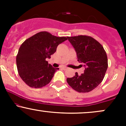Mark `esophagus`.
Here are the masks:
<instances>
[{"instance_id":"34e87169","label":"esophagus","mask_w":126,"mask_h":126,"mask_svg":"<svg viewBox=\"0 0 126 126\" xmlns=\"http://www.w3.org/2000/svg\"><path fill=\"white\" fill-rule=\"evenodd\" d=\"M62 68L63 69V70H66V69H67V67H62Z\"/></svg>"}]
</instances>
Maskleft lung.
<instances>
[{"label":"left lung","mask_w":126,"mask_h":126,"mask_svg":"<svg viewBox=\"0 0 126 126\" xmlns=\"http://www.w3.org/2000/svg\"><path fill=\"white\" fill-rule=\"evenodd\" d=\"M76 51L78 61L85 67L84 73L67 78L68 84L79 92H89L101 83L108 68L106 52L99 42L86 35L67 37Z\"/></svg>","instance_id":"left-lung-1"}]
</instances>
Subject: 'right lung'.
<instances>
[{"label":"right lung","instance_id":"add662e5","mask_svg":"<svg viewBox=\"0 0 126 126\" xmlns=\"http://www.w3.org/2000/svg\"><path fill=\"white\" fill-rule=\"evenodd\" d=\"M66 40V37H58L42 31L21 44L16 56V66L19 75L26 84L40 88L50 83L59 69L48 64L46 59L51 58L57 46Z\"/></svg>","mask_w":126,"mask_h":126}]
</instances>
